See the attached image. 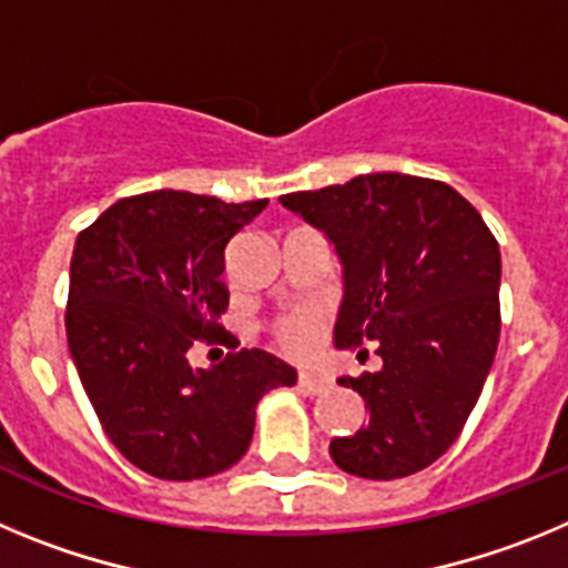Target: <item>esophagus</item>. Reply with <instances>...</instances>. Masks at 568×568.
Here are the masks:
<instances>
[{
  "label": "esophagus",
  "instance_id": "1",
  "mask_svg": "<svg viewBox=\"0 0 568 568\" xmlns=\"http://www.w3.org/2000/svg\"><path fill=\"white\" fill-rule=\"evenodd\" d=\"M298 386L310 395H321L329 389V378L321 373H298Z\"/></svg>",
  "mask_w": 568,
  "mask_h": 568
}]
</instances>
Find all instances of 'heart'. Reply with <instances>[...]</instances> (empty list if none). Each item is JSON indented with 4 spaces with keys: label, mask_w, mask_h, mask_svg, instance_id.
Listing matches in <instances>:
<instances>
[{
    "label": "heart",
    "mask_w": 568,
    "mask_h": 568,
    "mask_svg": "<svg viewBox=\"0 0 568 568\" xmlns=\"http://www.w3.org/2000/svg\"><path fill=\"white\" fill-rule=\"evenodd\" d=\"M273 338L278 349L287 355L313 353L321 338V318L310 310H295V313L281 315L273 324Z\"/></svg>",
    "instance_id": "1"
}]
</instances>
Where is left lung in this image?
I'll return each instance as SVG.
<instances>
[{"instance_id":"1","label":"left lung","mask_w":568,"mask_h":568,"mask_svg":"<svg viewBox=\"0 0 568 568\" xmlns=\"http://www.w3.org/2000/svg\"><path fill=\"white\" fill-rule=\"evenodd\" d=\"M335 244L344 301L335 346L373 341L384 366L353 386L369 409L329 455L349 475L406 478L455 444L475 409L500 335V247L480 213L435 179L366 173L281 195ZM366 355V349H361Z\"/></svg>"}]
</instances>
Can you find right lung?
I'll return each mask as SVG.
<instances>
[{
    "label": "right lung",
    "instance_id": "add662e5",
    "mask_svg": "<svg viewBox=\"0 0 568 568\" xmlns=\"http://www.w3.org/2000/svg\"><path fill=\"white\" fill-rule=\"evenodd\" d=\"M267 199L155 190L130 195L82 230L70 258L64 329L99 424L133 466L162 480L210 478L239 464L255 406L295 369L241 349L193 369V344L219 341L227 310L224 250Z\"/></svg>",
    "mask_w": 568,
    "mask_h": 568
}]
</instances>
